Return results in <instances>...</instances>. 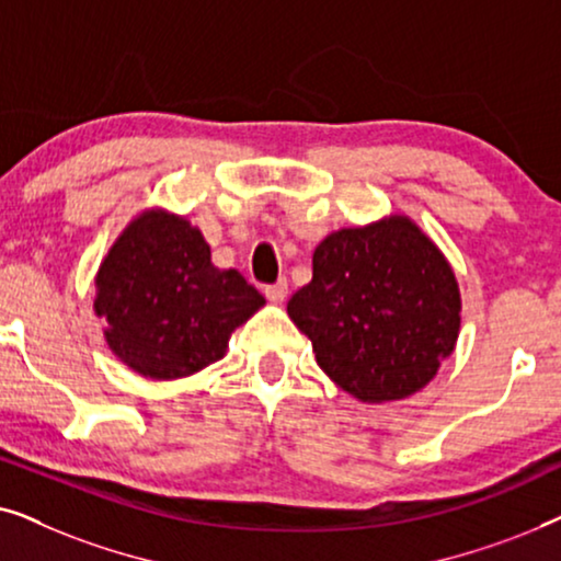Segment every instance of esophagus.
I'll list each match as a JSON object with an SVG mask.
<instances>
[{
	"label": "esophagus",
	"mask_w": 561,
	"mask_h": 561,
	"mask_svg": "<svg viewBox=\"0 0 561 561\" xmlns=\"http://www.w3.org/2000/svg\"><path fill=\"white\" fill-rule=\"evenodd\" d=\"M288 296V280L280 278L278 283H273V286H265V298L271 304H283Z\"/></svg>",
	"instance_id": "1"
}]
</instances>
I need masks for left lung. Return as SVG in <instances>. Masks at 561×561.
<instances>
[{
	"mask_svg": "<svg viewBox=\"0 0 561 561\" xmlns=\"http://www.w3.org/2000/svg\"><path fill=\"white\" fill-rule=\"evenodd\" d=\"M462 298L449 260L416 221L390 214L327 234L288 301L317 363L363 403L401 401L455 352Z\"/></svg>",
	"mask_w": 561,
	"mask_h": 561,
	"instance_id": "1",
	"label": "left lung"
}]
</instances>
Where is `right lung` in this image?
<instances>
[{
    "mask_svg": "<svg viewBox=\"0 0 561 561\" xmlns=\"http://www.w3.org/2000/svg\"><path fill=\"white\" fill-rule=\"evenodd\" d=\"M94 313L119 363L152 380L188 378L227 355L265 298L234 267L211 265L202 229L145 209L122 229L94 278Z\"/></svg>",
    "mask_w": 561,
    "mask_h": 561,
    "instance_id": "obj_1",
    "label": "right lung"
}]
</instances>
